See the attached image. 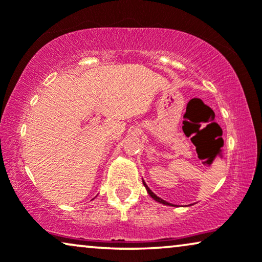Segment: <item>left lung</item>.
I'll return each instance as SVG.
<instances>
[{"label": "left lung", "mask_w": 262, "mask_h": 262, "mask_svg": "<svg viewBox=\"0 0 262 262\" xmlns=\"http://www.w3.org/2000/svg\"><path fill=\"white\" fill-rule=\"evenodd\" d=\"M143 185H144V187L146 188V192H148V194H149L150 196H151V198H152L154 200H156L157 203H160V204H163V205H168V206H174V205H171L170 203H168V202H166V200L161 199L160 196H157V195L155 194V193H154V192L151 191V189H150V188L148 187V185L145 184V181H144V180H143Z\"/></svg>", "instance_id": "obj_1"}]
</instances>
